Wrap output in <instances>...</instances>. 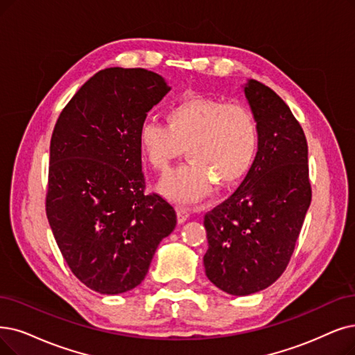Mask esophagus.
<instances>
[{
  "label": "esophagus",
  "mask_w": 355,
  "mask_h": 355,
  "mask_svg": "<svg viewBox=\"0 0 355 355\" xmlns=\"http://www.w3.org/2000/svg\"><path fill=\"white\" fill-rule=\"evenodd\" d=\"M176 209H178V221L179 223H185L189 218V216H191L189 209L187 207H182V205H179Z\"/></svg>",
  "instance_id": "34e87169"
}]
</instances>
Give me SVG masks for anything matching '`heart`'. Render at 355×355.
I'll list each match as a JSON object with an SVG mask.
<instances>
[{
  "label": "heart",
  "instance_id": "heart-1",
  "mask_svg": "<svg viewBox=\"0 0 355 355\" xmlns=\"http://www.w3.org/2000/svg\"><path fill=\"white\" fill-rule=\"evenodd\" d=\"M138 144L159 172H166L187 147L191 160L170 172L160 191L173 201L193 202L207 196L216 182L229 188L246 178L261 148V123L245 105L191 96L168 109L167 123H141Z\"/></svg>",
  "mask_w": 355,
  "mask_h": 355
}]
</instances>
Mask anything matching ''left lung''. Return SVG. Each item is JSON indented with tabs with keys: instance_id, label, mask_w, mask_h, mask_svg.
<instances>
[{
	"instance_id": "left-lung-1",
	"label": "left lung",
	"mask_w": 355,
	"mask_h": 355,
	"mask_svg": "<svg viewBox=\"0 0 355 355\" xmlns=\"http://www.w3.org/2000/svg\"><path fill=\"white\" fill-rule=\"evenodd\" d=\"M261 123V148L234 193L208 211L205 274L233 295L258 293L282 275L311 201L307 141L287 103L265 84L245 87Z\"/></svg>"
}]
</instances>
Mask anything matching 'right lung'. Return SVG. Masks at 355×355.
<instances>
[{"instance_id":"right-lung-1","label":"right lung","mask_w":355,"mask_h":355,"mask_svg":"<svg viewBox=\"0 0 355 355\" xmlns=\"http://www.w3.org/2000/svg\"><path fill=\"white\" fill-rule=\"evenodd\" d=\"M168 90L153 71L106 68L83 84L55 123L48 221L71 272L101 294L141 284L176 227L173 205L146 193L138 144L147 112Z\"/></svg>"}]
</instances>
